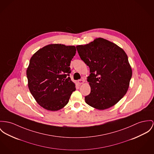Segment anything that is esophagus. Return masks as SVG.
I'll list each match as a JSON object with an SVG mask.
<instances>
[{"mask_svg":"<svg viewBox=\"0 0 154 154\" xmlns=\"http://www.w3.org/2000/svg\"><path fill=\"white\" fill-rule=\"evenodd\" d=\"M85 82V80H84V79H82V80H79V81H78V83L79 84H83V83Z\"/></svg>","mask_w":154,"mask_h":154,"instance_id":"34e87169","label":"esophagus"}]
</instances>
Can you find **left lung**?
Listing matches in <instances>:
<instances>
[{"label": "left lung", "mask_w": 154, "mask_h": 154, "mask_svg": "<svg viewBox=\"0 0 154 154\" xmlns=\"http://www.w3.org/2000/svg\"><path fill=\"white\" fill-rule=\"evenodd\" d=\"M76 48L90 71L87 81L91 92L85 97V103L100 110L116 104L127 92L132 77L125 52L103 38Z\"/></svg>", "instance_id": "8db88e82"}]
</instances>
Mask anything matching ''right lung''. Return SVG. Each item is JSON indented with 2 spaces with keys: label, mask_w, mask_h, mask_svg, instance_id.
I'll return each instance as SVG.
<instances>
[{
  "label": "right lung",
  "mask_w": 154,
  "mask_h": 154,
  "mask_svg": "<svg viewBox=\"0 0 154 154\" xmlns=\"http://www.w3.org/2000/svg\"><path fill=\"white\" fill-rule=\"evenodd\" d=\"M74 46L51 44L33 55L26 71L28 87L37 103L50 111H58L69 103L75 85L69 77Z\"/></svg>",
  "instance_id": "1"
}]
</instances>
